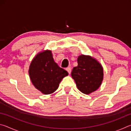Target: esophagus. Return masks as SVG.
<instances>
[{"mask_svg":"<svg viewBox=\"0 0 131 131\" xmlns=\"http://www.w3.org/2000/svg\"><path fill=\"white\" fill-rule=\"evenodd\" d=\"M66 70L68 71V72L69 74H70V73H71V68L70 67L67 68L66 69Z\"/></svg>","mask_w":131,"mask_h":131,"instance_id":"34e87169","label":"esophagus"}]
</instances>
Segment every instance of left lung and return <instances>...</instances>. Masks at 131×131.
<instances>
[{
  "label": "left lung",
  "instance_id": "left-lung-1",
  "mask_svg": "<svg viewBox=\"0 0 131 131\" xmlns=\"http://www.w3.org/2000/svg\"><path fill=\"white\" fill-rule=\"evenodd\" d=\"M78 66L72 71V78L81 92L89 94L100 87L103 77L102 66L96 59L81 55L77 58Z\"/></svg>",
  "mask_w": 131,
  "mask_h": 131
}]
</instances>
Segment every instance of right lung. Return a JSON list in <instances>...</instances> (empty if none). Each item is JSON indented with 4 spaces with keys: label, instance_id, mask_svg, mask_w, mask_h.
Returning <instances> with one entry per match:
<instances>
[{
    "label": "right lung",
    "instance_id": "add662e5",
    "mask_svg": "<svg viewBox=\"0 0 131 131\" xmlns=\"http://www.w3.org/2000/svg\"><path fill=\"white\" fill-rule=\"evenodd\" d=\"M33 84L43 94L54 92L64 77L68 75L66 70L55 62L51 51H44L33 59L29 69Z\"/></svg>",
    "mask_w": 131,
    "mask_h": 131
}]
</instances>
